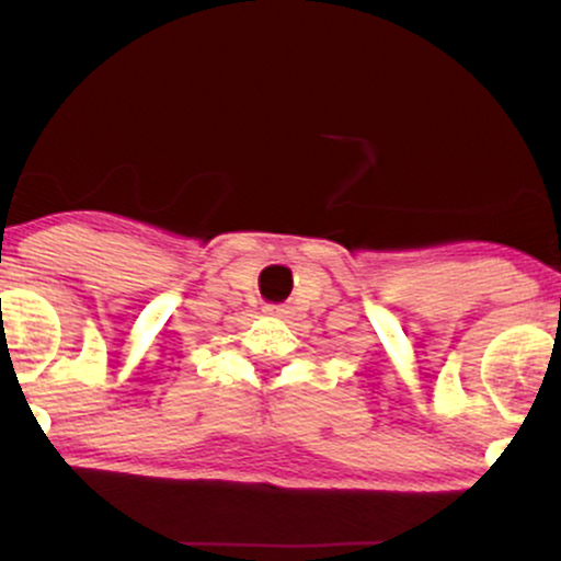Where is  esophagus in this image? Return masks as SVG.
Here are the masks:
<instances>
[{
  "label": "esophagus",
  "instance_id": "34e87169",
  "mask_svg": "<svg viewBox=\"0 0 561 561\" xmlns=\"http://www.w3.org/2000/svg\"><path fill=\"white\" fill-rule=\"evenodd\" d=\"M266 313H272V317H285L289 311L287 306H266Z\"/></svg>",
  "mask_w": 561,
  "mask_h": 561
}]
</instances>
